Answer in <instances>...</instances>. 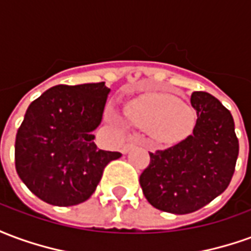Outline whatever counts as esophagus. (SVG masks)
Masks as SVG:
<instances>
[{
  "label": "esophagus",
  "instance_id": "34e87169",
  "mask_svg": "<svg viewBox=\"0 0 251 251\" xmlns=\"http://www.w3.org/2000/svg\"><path fill=\"white\" fill-rule=\"evenodd\" d=\"M134 147V142H126L125 145H124V147H122V149H121V152L124 153V154H125V153H127L129 152V151H130L131 148Z\"/></svg>",
  "mask_w": 251,
  "mask_h": 251
}]
</instances>
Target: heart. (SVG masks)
I'll use <instances>...</instances> for the list:
<instances>
[{
  "label": "heart",
  "instance_id": "heart-1",
  "mask_svg": "<svg viewBox=\"0 0 251 251\" xmlns=\"http://www.w3.org/2000/svg\"><path fill=\"white\" fill-rule=\"evenodd\" d=\"M125 113L131 124L142 130H149L160 142L183 140L192 130L195 114L191 107L181 103L175 95L164 93H144L125 104ZM109 120L120 125L121 120L114 111Z\"/></svg>",
  "mask_w": 251,
  "mask_h": 251
}]
</instances>
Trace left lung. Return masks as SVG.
I'll use <instances>...</instances> for the list:
<instances>
[{
    "mask_svg": "<svg viewBox=\"0 0 251 251\" xmlns=\"http://www.w3.org/2000/svg\"><path fill=\"white\" fill-rule=\"evenodd\" d=\"M191 104L198 114L192 134L149 153L151 163L140 176L148 201L177 215L198 211L228 187L239 152L231 113L215 97L195 91Z\"/></svg>",
    "mask_w": 251,
    "mask_h": 251,
    "instance_id": "obj_1",
    "label": "left lung"
}]
</instances>
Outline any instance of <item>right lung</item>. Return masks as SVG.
Returning <instances> with one entry per match:
<instances>
[{"instance_id": "obj_1", "label": "right lung", "mask_w": 251, "mask_h": 251, "mask_svg": "<svg viewBox=\"0 0 251 251\" xmlns=\"http://www.w3.org/2000/svg\"><path fill=\"white\" fill-rule=\"evenodd\" d=\"M109 93L104 82L59 84L29 104L16 134L14 163L39 199L59 207L86 201L104 167L122 156L94 142Z\"/></svg>"}]
</instances>
